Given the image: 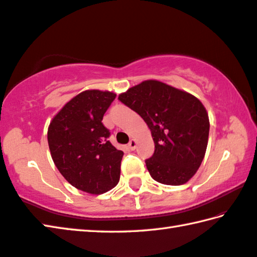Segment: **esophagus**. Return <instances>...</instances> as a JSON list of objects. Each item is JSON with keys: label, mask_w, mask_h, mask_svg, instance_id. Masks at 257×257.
Returning a JSON list of instances; mask_svg holds the SVG:
<instances>
[{"label": "esophagus", "mask_w": 257, "mask_h": 257, "mask_svg": "<svg viewBox=\"0 0 257 257\" xmlns=\"http://www.w3.org/2000/svg\"><path fill=\"white\" fill-rule=\"evenodd\" d=\"M128 146H129L130 149H132V151H135V149H136V147H137V141H136V139H132V141L129 142Z\"/></svg>", "instance_id": "34e87169"}]
</instances>
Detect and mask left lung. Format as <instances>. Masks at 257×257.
<instances>
[{"instance_id":"obj_1","label":"left lung","mask_w":257,"mask_h":257,"mask_svg":"<svg viewBox=\"0 0 257 257\" xmlns=\"http://www.w3.org/2000/svg\"><path fill=\"white\" fill-rule=\"evenodd\" d=\"M119 100L151 129L155 152L146 160L149 174L166 185H181L197 173L207 151L209 116L198 97L156 80L121 93Z\"/></svg>"}]
</instances>
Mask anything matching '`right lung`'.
Returning a JSON list of instances; mask_svg holds the SVG:
<instances>
[{
    "instance_id": "1",
    "label": "right lung",
    "mask_w": 257,
    "mask_h": 257,
    "mask_svg": "<svg viewBox=\"0 0 257 257\" xmlns=\"http://www.w3.org/2000/svg\"><path fill=\"white\" fill-rule=\"evenodd\" d=\"M115 95L110 91H83L58 111L48 127L56 167L69 184L90 194L108 192L120 179L123 152L108 141L110 133L102 123Z\"/></svg>"
}]
</instances>
